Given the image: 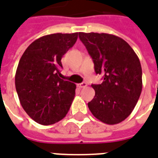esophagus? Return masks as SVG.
Instances as JSON below:
<instances>
[{
  "instance_id": "obj_1",
  "label": "esophagus",
  "mask_w": 158,
  "mask_h": 158,
  "mask_svg": "<svg viewBox=\"0 0 158 158\" xmlns=\"http://www.w3.org/2000/svg\"><path fill=\"white\" fill-rule=\"evenodd\" d=\"M77 85H78L79 89H82V88H85V87L87 86V84L86 83H80V84H78Z\"/></svg>"
}]
</instances>
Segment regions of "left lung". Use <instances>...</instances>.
I'll use <instances>...</instances> for the list:
<instances>
[{"instance_id": "1", "label": "left lung", "mask_w": 158, "mask_h": 158, "mask_svg": "<svg viewBox=\"0 0 158 158\" xmlns=\"http://www.w3.org/2000/svg\"><path fill=\"white\" fill-rule=\"evenodd\" d=\"M94 62L100 85H91L94 98L88 107L95 117L114 125L133 112L142 91V68L139 57L121 37L107 33H79Z\"/></svg>"}]
</instances>
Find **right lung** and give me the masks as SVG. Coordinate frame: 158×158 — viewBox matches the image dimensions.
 <instances>
[{
  "instance_id": "1",
  "label": "right lung",
  "mask_w": 158,
  "mask_h": 158,
  "mask_svg": "<svg viewBox=\"0 0 158 158\" xmlns=\"http://www.w3.org/2000/svg\"><path fill=\"white\" fill-rule=\"evenodd\" d=\"M78 32L55 33L38 38L22 55L15 87L23 109L41 125H52L68 114L76 85L61 79V58L77 41Z\"/></svg>"
}]
</instances>
